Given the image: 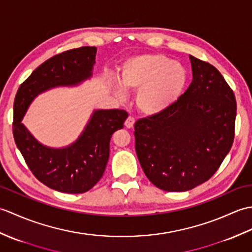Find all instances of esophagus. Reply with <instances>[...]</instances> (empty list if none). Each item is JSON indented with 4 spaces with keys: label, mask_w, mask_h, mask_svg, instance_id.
<instances>
[{
    "label": "esophagus",
    "mask_w": 252,
    "mask_h": 252,
    "mask_svg": "<svg viewBox=\"0 0 252 252\" xmlns=\"http://www.w3.org/2000/svg\"><path fill=\"white\" fill-rule=\"evenodd\" d=\"M134 123H135L134 118H133L132 116H129L126 118V120L125 121V126L126 127H129V129H131V127H133V126H134Z\"/></svg>",
    "instance_id": "34e87169"
}]
</instances>
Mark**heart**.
<instances>
[{
	"mask_svg": "<svg viewBox=\"0 0 252 252\" xmlns=\"http://www.w3.org/2000/svg\"><path fill=\"white\" fill-rule=\"evenodd\" d=\"M189 80L182 63L164 54H142L129 58L121 69V81L126 88L137 91L136 106L142 114L158 115L178 100ZM117 93L125 96L120 83Z\"/></svg>",
	"mask_w": 252,
	"mask_h": 252,
	"instance_id": "heart-1",
	"label": "heart"
}]
</instances>
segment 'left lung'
Instances as JSON below:
<instances>
[{
    "label": "left lung",
    "mask_w": 252,
    "mask_h": 252,
    "mask_svg": "<svg viewBox=\"0 0 252 252\" xmlns=\"http://www.w3.org/2000/svg\"><path fill=\"white\" fill-rule=\"evenodd\" d=\"M192 81L167 110L138 119L135 151L148 180L165 191L205 183L220 168L235 135L236 98L211 63L189 55Z\"/></svg>",
    "instance_id": "1"
}]
</instances>
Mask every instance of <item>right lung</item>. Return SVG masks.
<instances>
[{"label": "right lung", "mask_w": 252, "mask_h": 252, "mask_svg": "<svg viewBox=\"0 0 252 252\" xmlns=\"http://www.w3.org/2000/svg\"><path fill=\"white\" fill-rule=\"evenodd\" d=\"M95 46L60 53L45 61L20 84L15 96L13 135L28 168L41 183L68 194L90 190L104 174L114 132L122 129L126 110H96L82 135L63 149L45 147L21 123L27 107L37 94L58 85H73L91 77Z\"/></svg>", "instance_id": "right-lung-1"}]
</instances>
